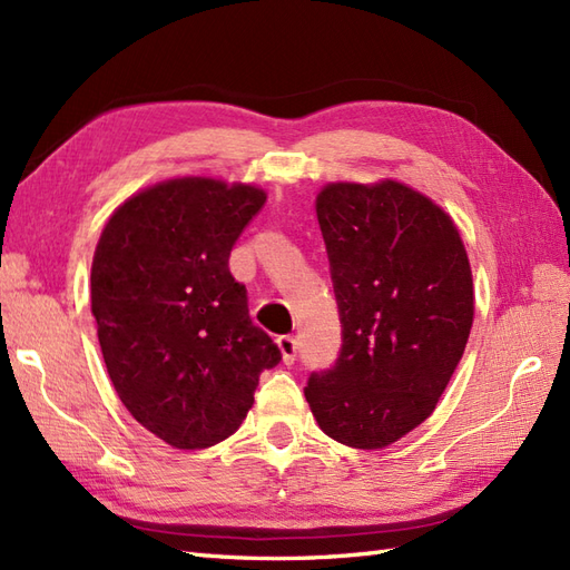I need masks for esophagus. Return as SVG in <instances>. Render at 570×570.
I'll return each instance as SVG.
<instances>
[{
	"mask_svg": "<svg viewBox=\"0 0 570 570\" xmlns=\"http://www.w3.org/2000/svg\"><path fill=\"white\" fill-rule=\"evenodd\" d=\"M278 347H281V355H283V362L285 364H295V357H297V341L292 335H281L278 341Z\"/></svg>",
	"mask_w": 570,
	"mask_h": 570,
	"instance_id": "esophagus-1",
	"label": "esophagus"
}]
</instances>
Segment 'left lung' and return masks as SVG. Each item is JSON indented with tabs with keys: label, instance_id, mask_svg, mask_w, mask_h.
Returning a JSON list of instances; mask_svg holds the SVG:
<instances>
[{
	"label": "left lung",
	"instance_id": "1",
	"mask_svg": "<svg viewBox=\"0 0 570 570\" xmlns=\"http://www.w3.org/2000/svg\"><path fill=\"white\" fill-rule=\"evenodd\" d=\"M343 350L304 389L321 432L386 449L434 412L463 357L472 268L453 218L397 179L328 181L316 194Z\"/></svg>",
	"mask_w": 570,
	"mask_h": 570
}]
</instances>
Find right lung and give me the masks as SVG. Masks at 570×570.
I'll return each mask as SVG.
<instances>
[{
    "instance_id": "1",
    "label": "right lung",
    "mask_w": 570,
    "mask_h": 570,
    "mask_svg": "<svg viewBox=\"0 0 570 570\" xmlns=\"http://www.w3.org/2000/svg\"><path fill=\"white\" fill-rule=\"evenodd\" d=\"M264 204L256 184L175 177L131 194L100 233L90 309L107 374L131 417L173 449L233 436L261 372L281 362L227 266Z\"/></svg>"
}]
</instances>
